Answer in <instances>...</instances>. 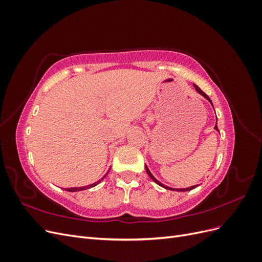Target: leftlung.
Returning <instances> with one entry per match:
<instances>
[{
    "label": "left lung",
    "instance_id": "8db88e82",
    "mask_svg": "<svg viewBox=\"0 0 262 262\" xmlns=\"http://www.w3.org/2000/svg\"><path fill=\"white\" fill-rule=\"evenodd\" d=\"M193 86H194V89H195V91L198 92V93H199L200 95H202V96L205 98V99H207V100H209V102H210V104L212 105V100L210 99V97L208 96V95L207 94H205V93H203L200 89H199V87H198L195 84H193ZM213 106V105H212ZM216 122H217V119H216ZM214 129H215L216 131H219V129H217V123L215 124V126H214ZM145 169H146V172L148 173V176L150 177V179H152L154 182H155V184H157L158 186H161V187H163V188H165V189H168V190H173V191H190V190H192V189H194V188H196L198 187V185H195V186H191V187H189V188H180V189H178V188H170V187H167V186H165L164 184H162V182L161 181H158L153 175H152V172H150L149 171V169H148V167H147V166L145 165Z\"/></svg>",
    "mask_w": 262,
    "mask_h": 262
}]
</instances>
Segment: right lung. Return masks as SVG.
Here are the masks:
<instances>
[{
  "label": "right lung",
  "mask_w": 262,
  "mask_h": 262,
  "mask_svg": "<svg viewBox=\"0 0 262 262\" xmlns=\"http://www.w3.org/2000/svg\"><path fill=\"white\" fill-rule=\"evenodd\" d=\"M110 170V169H109ZM109 170L107 171V173L109 172ZM107 173L106 175L102 177L100 180H98V181H96V182H94V184H92V185H89V186H84V187H74V188H66L64 190H67V191H70V192H76V191H82V190H86V189H90V188H93V187H95V186H97L99 182L104 179L106 176H107Z\"/></svg>",
  "instance_id": "right-lung-1"
}]
</instances>
